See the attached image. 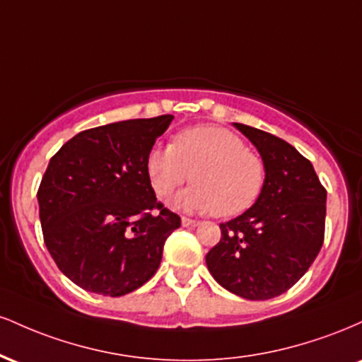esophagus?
<instances>
[{
	"instance_id": "esophagus-1",
	"label": "esophagus",
	"mask_w": 362,
	"mask_h": 362,
	"mask_svg": "<svg viewBox=\"0 0 362 362\" xmlns=\"http://www.w3.org/2000/svg\"><path fill=\"white\" fill-rule=\"evenodd\" d=\"M199 221H195V219H190V218H182V226H187V228H192V226H197Z\"/></svg>"
}]
</instances>
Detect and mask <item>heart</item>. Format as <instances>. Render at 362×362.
Wrapping results in <instances>:
<instances>
[{"label": "heart", "mask_w": 362, "mask_h": 362, "mask_svg": "<svg viewBox=\"0 0 362 362\" xmlns=\"http://www.w3.org/2000/svg\"><path fill=\"white\" fill-rule=\"evenodd\" d=\"M146 170L160 197H168L192 177L194 185L172 201L175 209L214 211L224 218L255 204L265 184L262 158L245 149L235 132L214 126L185 129L172 146H155L148 153Z\"/></svg>", "instance_id": "b5f03b06"}]
</instances>
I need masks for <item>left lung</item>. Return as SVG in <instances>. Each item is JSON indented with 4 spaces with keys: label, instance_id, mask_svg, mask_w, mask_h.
Returning a JSON list of instances; mask_svg holds the SVG:
<instances>
[{
    "label": "left lung",
    "instance_id": "left-lung-1",
    "mask_svg": "<svg viewBox=\"0 0 362 362\" xmlns=\"http://www.w3.org/2000/svg\"><path fill=\"white\" fill-rule=\"evenodd\" d=\"M257 148L265 184L238 218L221 223V240L206 255L213 277L245 300H271L305 276L323 245L327 190L313 165L284 139L233 122Z\"/></svg>",
    "mask_w": 362,
    "mask_h": 362
}]
</instances>
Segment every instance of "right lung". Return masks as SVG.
Listing matches in <instances>:
<instances>
[{
    "label": "right lung",
    "mask_w": 362,
    "mask_h": 362,
    "mask_svg": "<svg viewBox=\"0 0 362 362\" xmlns=\"http://www.w3.org/2000/svg\"><path fill=\"white\" fill-rule=\"evenodd\" d=\"M173 115L131 119L76 134L49 161L37 199L44 242L59 271L103 296L151 279L180 218L156 201L148 153Z\"/></svg>",
    "instance_id": "right-lung-1"
}]
</instances>
